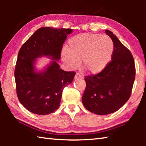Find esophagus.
<instances>
[{
    "mask_svg": "<svg viewBox=\"0 0 146 146\" xmlns=\"http://www.w3.org/2000/svg\"><path fill=\"white\" fill-rule=\"evenodd\" d=\"M75 79H83V76L80 73H76L75 76Z\"/></svg>",
    "mask_w": 146,
    "mask_h": 146,
    "instance_id": "34e87169",
    "label": "esophagus"
}]
</instances>
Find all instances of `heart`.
I'll return each instance as SVG.
<instances>
[{
  "mask_svg": "<svg viewBox=\"0 0 146 146\" xmlns=\"http://www.w3.org/2000/svg\"><path fill=\"white\" fill-rule=\"evenodd\" d=\"M114 44L106 35L82 33L71 38L68 50H63L62 58L70 68L79 65L80 60L85 70L91 74L102 71L112 57Z\"/></svg>",
  "mask_w": 146,
  "mask_h": 146,
  "instance_id": "heart-1",
  "label": "heart"
}]
</instances>
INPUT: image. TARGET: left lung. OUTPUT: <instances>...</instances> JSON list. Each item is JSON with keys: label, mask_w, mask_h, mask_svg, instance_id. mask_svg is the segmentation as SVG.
<instances>
[{"label": "left lung", "mask_w": 146, "mask_h": 146, "mask_svg": "<svg viewBox=\"0 0 146 146\" xmlns=\"http://www.w3.org/2000/svg\"><path fill=\"white\" fill-rule=\"evenodd\" d=\"M105 32L114 44L112 60L100 73L86 76V87L82 97L86 109L99 115L114 113L125 104L135 78V61L130 51L113 32Z\"/></svg>", "instance_id": "8db88e82"}]
</instances>
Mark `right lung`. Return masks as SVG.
Returning a JSON list of instances; mask_svg holds the SVG:
<instances>
[{
	"mask_svg": "<svg viewBox=\"0 0 146 146\" xmlns=\"http://www.w3.org/2000/svg\"><path fill=\"white\" fill-rule=\"evenodd\" d=\"M72 29L42 27L37 29L20 49L15 70L17 97L29 111L45 115L60 106L64 88L73 82L75 73L60 68L62 45ZM52 59L42 70H36V59Z\"/></svg>",
	"mask_w": 146,
	"mask_h": 146,
	"instance_id": "1",
	"label": "right lung"
}]
</instances>
